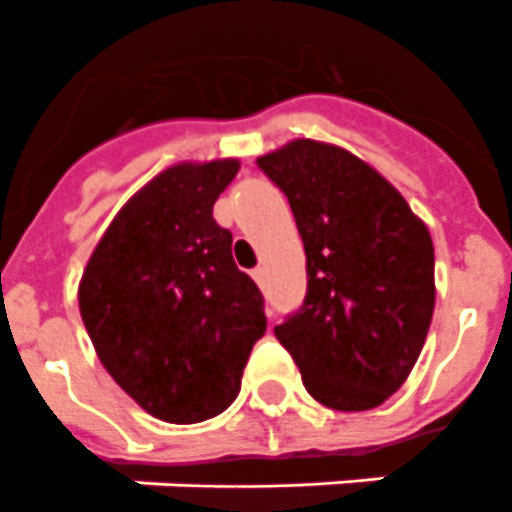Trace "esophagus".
Returning <instances> with one entry per match:
<instances>
[{
    "mask_svg": "<svg viewBox=\"0 0 512 512\" xmlns=\"http://www.w3.org/2000/svg\"><path fill=\"white\" fill-rule=\"evenodd\" d=\"M252 279H255L260 287H263V284H265V268H255V271H252Z\"/></svg>",
    "mask_w": 512,
    "mask_h": 512,
    "instance_id": "34e87169",
    "label": "esophagus"
}]
</instances>
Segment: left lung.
<instances>
[{
  "label": "left lung",
  "instance_id": "8db88e82",
  "mask_svg": "<svg viewBox=\"0 0 512 512\" xmlns=\"http://www.w3.org/2000/svg\"><path fill=\"white\" fill-rule=\"evenodd\" d=\"M257 164L289 199L308 271L300 311L273 335L319 404L374 409L404 385L428 337V225L380 172L332 143L292 140Z\"/></svg>",
  "mask_w": 512,
  "mask_h": 512
}]
</instances>
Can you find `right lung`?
I'll list each match as a JSON object with an SVG mask.
<instances>
[{
    "instance_id": "obj_1",
    "label": "right lung",
    "mask_w": 512,
    "mask_h": 512,
    "mask_svg": "<svg viewBox=\"0 0 512 512\" xmlns=\"http://www.w3.org/2000/svg\"><path fill=\"white\" fill-rule=\"evenodd\" d=\"M236 172V159L159 172L116 212L79 281L100 364L156 420L193 425L225 412L265 335L263 295L212 217Z\"/></svg>"
}]
</instances>
